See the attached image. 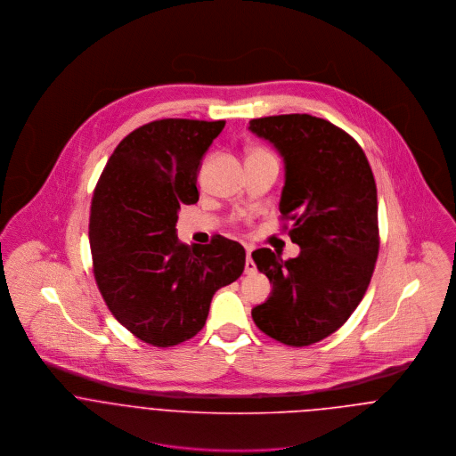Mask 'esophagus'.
<instances>
[{
	"mask_svg": "<svg viewBox=\"0 0 456 456\" xmlns=\"http://www.w3.org/2000/svg\"><path fill=\"white\" fill-rule=\"evenodd\" d=\"M251 248L249 246H246V273H255L256 272V265H255V261L251 258Z\"/></svg>",
	"mask_w": 456,
	"mask_h": 456,
	"instance_id": "34e87169",
	"label": "esophagus"
}]
</instances>
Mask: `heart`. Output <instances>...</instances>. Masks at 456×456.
Listing matches in <instances>:
<instances>
[{
  "label": "heart",
  "instance_id": "1",
  "mask_svg": "<svg viewBox=\"0 0 456 456\" xmlns=\"http://www.w3.org/2000/svg\"><path fill=\"white\" fill-rule=\"evenodd\" d=\"M261 151H263V149H255V151H253V152H261Z\"/></svg>",
  "mask_w": 456,
  "mask_h": 456
}]
</instances>
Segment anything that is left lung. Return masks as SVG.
<instances>
[{
    "instance_id": "1",
    "label": "left lung",
    "mask_w": 456,
    "mask_h": 456,
    "mask_svg": "<svg viewBox=\"0 0 456 456\" xmlns=\"http://www.w3.org/2000/svg\"><path fill=\"white\" fill-rule=\"evenodd\" d=\"M249 130L272 142L284 159L279 210L282 221H291V242L300 246V255L289 260L268 248L253 253L272 295L251 314L268 337L293 347L311 346L349 320L374 273V174L358 142L326 119L270 116L251 119Z\"/></svg>"
}]
</instances>
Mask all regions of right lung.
I'll use <instances>...</instances> for the list:
<instances>
[{"mask_svg": "<svg viewBox=\"0 0 456 456\" xmlns=\"http://www.w3.org/2000/svg\"><path fill=\"white\" fill-rule=\"evenodd\" d=\"M224 121L159 119L125 136L91 200L93 273L112 316L156 347L177 346L203 328L214 293L237 281L244 248L216 235L186 246L179 208L198 201L201 159Z\"/></svg>", "mask_w": 456, "mask_h": 456, "instance_id": "add662e5", "label": "right lung"}]
</instances>
